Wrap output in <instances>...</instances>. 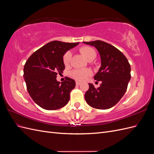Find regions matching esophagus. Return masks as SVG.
<instances>
[{"label":"esophagus","mask_w":154,"mask_h":154,"mask_svg":"<svg viewBox=\"0 0 154 154\" xmlns=\"http://www.w3.org/2000/svg\"><path fill=\"white\" fill-rule=\"evenodd\" d=\"M81 82H76V85H80V84H81Z\"/></svg>","instance_id":"34e87169"}]
</instances>
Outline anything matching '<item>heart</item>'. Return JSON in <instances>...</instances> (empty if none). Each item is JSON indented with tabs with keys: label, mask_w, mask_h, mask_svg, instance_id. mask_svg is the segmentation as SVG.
<instances>
[{
	"label": "heart",
	"mask_w": 154,
	"mask_h": 154,
	"mask_svg": "<svg viewBox=\"0 0 154 154\" xmlns=\"http://www.w3.org/2000/svg\"><path fill=\"white\" fill-rule=\"evenodd\" d=\"M80 52L88 61H92L96 57V53L94 49H92L88 46H83L80 49ZM72 54L70 51H67L63 56V64L67 66H69ZM92 72L89 69H74L71 72V76L75 80L78 81H84L86 80L88 76H91Z\"/></svg>",
	"instance_id": "heart-1"
}]
</instances>
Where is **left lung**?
Wrapping results in <instances>:
<instances>
[{"mask_svg":"<svg viewBox=\"0 0 154 154\" xmlns=\"http://www.w3.org/2000/svg\"><path fill=\"white\" fill-rule=\"evenodd\" d=\"M83 43L94 46L100 54L101 62V67L94 78L102 83L97 88L88 83L85 101L95 109H109L118 103L127 89L131 78L130 65L119 49L108 43L101 40Z\"/></svg>","mask_w":154,"mask_h":154,"instance_id":"obj_1","label":"left lung"}]
</instances>
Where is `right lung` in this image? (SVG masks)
<instances>
[{
	"mask_svg": "<svg viewBox=\"0 0 154 154\" xmlns=\"http://www.w3.org/2000/svg\"><path fill=\"white\" fill-rule=\"evenodd\" d=\"M78 44L50 42L32 53L26 61L24 78L27 91L32 100L42 109H59L69 102L75 81L67 77L60 83L57 76L65 69L63 54Z\"/></svg>",
	"mask_w": 154,
	"mask_h": 154,
	"instance_id": "add662e5",
	"label": "right lung"
}]
</instances>
